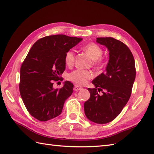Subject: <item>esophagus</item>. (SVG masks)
<instances>
[{
	"label": "esophagus",
	"mask_w": 154,
	"mask_h": 154,
	"mask_svg": "<svg viewBox=\"0 0 154 154\" xmlns=\"http://www.w3.org/2000/svg\"><path fill=\"white\" fill-rule=\"evenodd\" d=\"M81 87H79V86H77V85H75V86H74L73 90H74L75 91H79V90H81Z\"/></svg>",
	"instance_id": "1"
}]
</instances>
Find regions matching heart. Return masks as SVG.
Returning <instances> with one entry per match:
<instances>
[{
	"label": "heart",
	"mask_w": 154,
	"mask_h": 154,
	"mask_svg": "<svg viewBox=\"0 0 154 154\" xmlns=\"http://www.w3.org/2000/svg\"><path fill=\"white\" fill-rule=\"evenodd\" d=\"M84 50L94 60L96 63H103V60L101 58L103 54V49L99 45L94 43H89L84 46ZM75 52L73 50H68L65 55V64L68 66H71L74 63ZM94 74L92 71L81 69H77L69 73L67 79L75 83L77 85H84L87 83V81L93 78Z\"/></svg>",
	"instance_id": "obj_1"
}]
</instances>
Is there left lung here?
Returning <instances> with one entry per match:
<instances>
[{
	"instance_id": "left-lung-1",
	"label": "left lung",
	"mask_w": 154,
	"mask_h": 154,
	"mask_svg": "<svg viewBox=\"0 0 154 154\" xmlns=\"http://www.w3.org/2000/svg\"><path fill=\"white\" fill-rule=\"evenodd\" d=\"M98 44L109 51L106 71L94 79L89 99L84 103L85 114L97 124L112 121L128 101L136 78L135 61L127 45L113 38H98ZM103 93L100 95L99 92Z\"/></svg>"
}]
</instances>
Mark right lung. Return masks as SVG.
Instances as JSON below:
<instances>
[{
	"label": "right lung",
	"mask_w": 154,
	"mask_h": 154,
	"mask_svg": "<svg viewBox=\"0 0 154 154\" xmlns=\"http://www.w3.org/2000/svg\"><path fill=\"white\" fill-rule=\"evenodd\" d=\"M82 38L63 34L42 38L29 51L20 68L19 89L28 112L40 121L53 119L62 112L65 101L73 93L68 81L60 89L54 81L60 80L65 69V55Z\"/></svg>",
	"instance_id": "add662e5"
}]
</instances>
